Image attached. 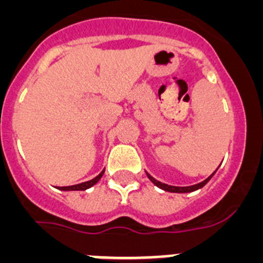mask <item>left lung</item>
Returning a JSON list of instances; mask_svg holds the SVG:
<instances>
[{"mask_svg": "<svg viewBox=\"0 0 263 263\" xmlns=\"http://www.w3.org/2000/svg\"><path fill=\"white\" fill-rule=\"evenodd\" d=\"M146 175H147V178L152 180L153 183H154L155 185H157L158 188H160V190H164V191H168V192H176V194H185V192H192V191H196V190H199V188L204 187V185L206 184V183L210 182L211 178H212L213 175H215V173L212 174L211 176H208V178L205 179V180H203L201 183H197V184H194V185H188V187H175V185H168V184H164V183L162 182H158L157 179L153 178L150 174L146 173Z\"/></svg>", "mask_w": 263, "mask_h": 263, "instance_id": "obj_1", "label": "left lung"}]
</instances>
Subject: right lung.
<instances>
[{"label": "right lung", "instance_id": "right-lung-1", "mask_svg": "<svg viewBox=\"0 0 263 263\" xmlns=\"http://www.w3.org/2000/svg\"><path fill=\"white\" fill-rule=\"evenodd\" d=\"M104 171H105V170H103V171H101V173H100L99 175L96 176V178L92 179V180H88V182L80 183V184L67 185V187H59V190H62V191H85V190H88V188H90L92 185H95L97 182H99L100 179H101V176L104 175Z\"/></svg>", "mask_w": 263, "mask_h": 263}]
</instances>
